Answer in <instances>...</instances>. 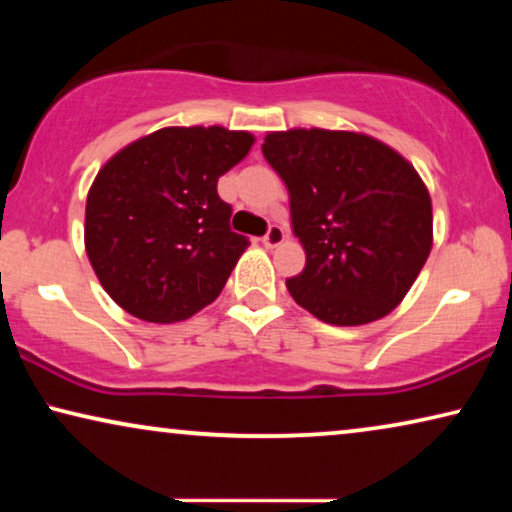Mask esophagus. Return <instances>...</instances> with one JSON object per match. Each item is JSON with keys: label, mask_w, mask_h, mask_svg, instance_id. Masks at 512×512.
I'll return each instance as SVG.
<instances>
[{"label": "esophagus", "mask_w": 512, "mask_h": 512, "mask_svg": "<svg viewBox=\"0 0 512 512\" xmlns=\"http://www.w3.org/2000/svg\"><path fill=\"white\" fill-rule=\"evenodd\" d=\"M284 240V230H282V226H270L268 228V233L263 235V244L268 249H272V247H277L279 242Z\"/></svg>", "instance_id": "obj_1"}]
</instances>
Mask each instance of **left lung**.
I'll return each mask as SVG.
<instances>
[{
    "label": "left lung",
    "mask_w": 512,
    "mask_h": 512,
    "mask_svg": "<svg viewBox=\"0 0 512 512\" xmlns=\"http://www.w3.org/2000/svg\"><path fill=\"white\" fill-rule=\"evenodd\" d=\"M263 156L284 179L305 268L286 289L335 326L382 319L405 298L433 240L431 198L408 160L368 135L289 130Z\"/></svg>",
    "instance_id": "1"
}]
</instances>
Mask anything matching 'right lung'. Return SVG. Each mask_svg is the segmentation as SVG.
I'll return each instance as SVG.
<instances>
[{
	"label": "right lung",
	"instance_id": "right-lung-1",
	"mask_svg": "<svg viewBox=\"0 0 512 512\" xmlns=\"http://www.w3.org/2000/svg\"><path fill=\"white\" fill-rule=\"evenodd\" d=\"M254 137L226 128H163L118 151L86 202V251L104 291L132 317H193L226 286L249 237L230 230L221 174Z\"/></svg>",
	"mask_w": 512,
	"mask_h": 512
}]
</instances>
